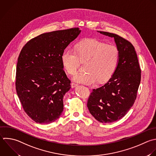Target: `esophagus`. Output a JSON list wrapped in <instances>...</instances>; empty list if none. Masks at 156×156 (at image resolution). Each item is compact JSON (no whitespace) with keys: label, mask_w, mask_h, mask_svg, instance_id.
I'll list each match as a JSON object with an SVG mask.
<instances>
[{"label":"esophagus","mask_w":156,"mask_h":156,"mask_svg":"<svg viewBox=\"0 0 156 156\" xmlns=\"http://www.w3.org/2000/svg\"><path fill=\"white\" fill-rule=\"evenodd\" d=\"M77 83H76V82H72L71 83V86H72V87H75L76 86H77Z\"/></svg>","instance_id":"34e87169"}]
</instances>
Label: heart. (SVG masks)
<instances>
[{
  "instance_id": "heart-1",
  "label": "heart",
  "mask_w": 156,
  "mask_h": 156,
  "mask_svg": "<svg viewBox=\"0 0 156 156\" xmlns=\"http://www.w3.org/2000/svg\"><path fill=\"white\" fill-rule=\"evenodd\" d=\"M118 60L119 51L115 46L95 39L80 42L75 49L68 47L62 55V65L66 73L72 76L77 73L80 62H86V73L77 75L74 79L89 85L108 80L115 72Z\"/></svg>"
}]
</instances>
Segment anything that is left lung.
Returning a JSON list of instances; mask_svg holds the SVG:
<instances>
[{
    "instance_id": "obj_1",
    "label": "left lung",
    "mask_w": 156,
    "mask_h": 156,
    "mask_svg": "<svg viewBox=\"0 0 156 156\" xmlns=\"http://www.w3.org/2000/svg\"><path fill=\"white\" fill-rule=\"evenodd\" d=\"M99 32L114 38L119 51V60L108 81L93 90L87 107L96 119L109 123L122 118L133 105L141 80V69L135 48L130 42L114 34Z\"/></svg>"
}]
</instances>
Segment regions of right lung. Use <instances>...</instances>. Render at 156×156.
Returning <instances> with one entry per match:
<instances>
[{"instance_id": "right-lung-1", "label": "right lung", "mask_w": 156, "mask_h": 156, "mask_svg": "<svg viewBox=\"0 0 156 156\" xmlns=\"http://www.w3.org/2000/svg\"><path fill=\"white\" fill-rule=\"evenodd\" d=\"M80 32L76 27L41 34L29 40L20 54L16 92L24 112L37 123L54 122L63 111V96L71 86L62 55Z\"/></svg>"}]
</instances>
